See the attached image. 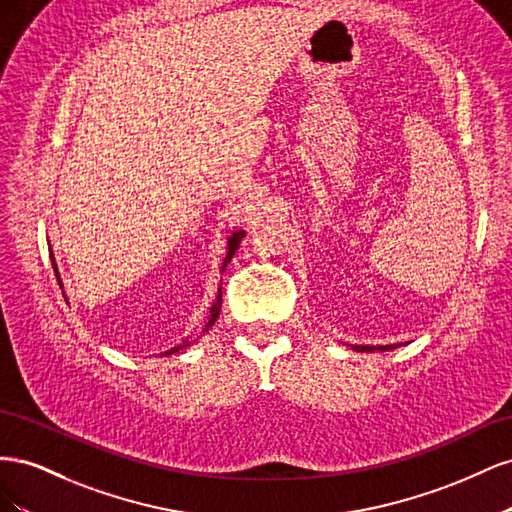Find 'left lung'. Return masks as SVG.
<instances>
[{"instance_id": "left-lung-1", "label": "left lung", "mask_w": 512, "mask_h": 512, "mask_svg": "<svg viewBox=\"0 0 512 512\" xmlns=\"http://www.w3.org/2000/svg\"><path fill=\"white\" fill-rule=\"evenodd\" d=\"M354 350H359V352H371V350H376V346H352ZM391 348H395V346H380L378 350H391Z\"/></svg>"}]
</instances>
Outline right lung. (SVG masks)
Here are the masks:
<instances>
[{
    "mask_svg": "<svg viewBox=\"0 0 512 512\" xmlns=\"http://www.w3.org/2000/svg\"><path fill=\"white\" fill-rule=\"evenodd\" d=\"M243 235L245 232L243 230H239V232H235V235L230 237V241H228V256H226V260H224V269H226V262H230V258L235 256V252H237V247H239V243H241V239H243ZM51 260H53V269H55V277H57V282H59V288H61V280H59V271H57V265H55V258H53V252H51ZM222 290V288H220ZM220 307H222V292L218 294V299H215V303H213V307H211V314H209V318H207V324H205V329H209L211 324L215 322V318L220 316ZM188 346V342H185L183 346H175L173 350H168V352H164L166 356L168 354H175V352H179L181 348H185Z\"/></svg>",
    "mask_w": 512,
    "mask_h": 512,
    "instance_id": "1",
    "label": "right lung"
}]
</instances>
